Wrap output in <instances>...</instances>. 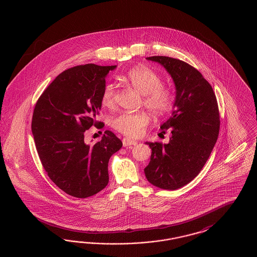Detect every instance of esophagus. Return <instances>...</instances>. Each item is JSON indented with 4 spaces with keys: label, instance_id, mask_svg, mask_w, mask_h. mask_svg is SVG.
<instances>
[{
    "label": "esophagus",
    "instance_id": "34e87169",
    "mask_svg": "<svg viewBox=\"0 0 257 257\" xmlns=\"http://www.w3.org/2000/svg\"><path fill=\"white\" fill-rule=\"evenodd\" d=\"M138 143L133 140H130L128 138H124L122 140L123 147H130V146H136Z\"/></svg>",
    "mask_w": 257,
    "mask_h": 257
}]
</instances>
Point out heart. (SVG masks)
I'll return each instance as SVG.
<instances>
[{"instance_id":"b5f03b06","label":"heart","mask_w":257,"mask_h":257,"mask_svg":"<svg viewBox=\"0 0 257 257\" xmlns=\"http://www.w3.org/2000/svg\"><path fill=\"white\" fill-rule=\"evenodd\" d=\"M125 82L130 84L144 95V105L155 117H165L175 106V90L173 86L163 85L160 74L148 66H138L124 76ZM115 89L110 83L106 84L101 93V103L110 108L114 104ZM113 129L129 138H138L145 132L149 124L146 112H121L111 118Z\"/></svg>"}]
</instances>
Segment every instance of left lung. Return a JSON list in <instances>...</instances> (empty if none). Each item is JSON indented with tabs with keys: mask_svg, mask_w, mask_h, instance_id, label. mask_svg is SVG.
<instances>
[{
	"mask_svg": "<svg viewBox=\"0 0 257 257\" xmlns=\"http://www.w3.org/2000/svg\"><path fill=\"white\" fill-rule=\"evenodd\" d=\"M171 74L176 100L171 117L161 125L171 131L170 143H147L152 150L145 169L147 179L165 190H176L190 183L202 170L218 140L220 112L211 85L197 69L178 59L153 56Z\"/></svg>",
	"mask_w": 257,
	"mask_h": 257,
	"instance_id": "8db88e82",
	"label": "left lung"
}]
</instances>
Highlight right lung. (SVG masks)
I'll return each mask as SVG.
<instances>
[{
  "mask_svg": "<svg viewBox=\"0 0 257 257\" xmlns=\"http://www.w3.org/2000/svg\"><path fill=\"white\" fill-rule=\"evenodd\" d=\"M116 66L93 63L61 72L38 98L32 132L41 164L50 179L69 196L86 198L109 183L108 164L121 141L109 130L94 145L85 143V132L101 109L105 77Z\"/></svg>",
  "mask_w": 257,
  "mask_h": 257,
  "instance_id": "add662e5",
  "label": "right lung"
}]
</instances>
